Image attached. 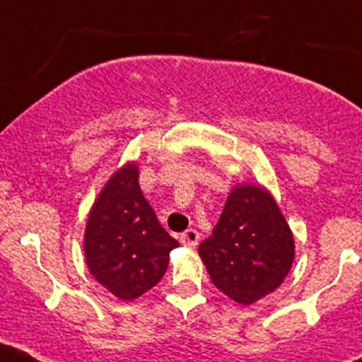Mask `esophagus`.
Here are the masks:
<instances>
[{
    "mask_svg": "<svg viewBox=\"0 0 362 362\" xmlns=\"http://www.w3.org/2000/svg\"><path fill=\"white\" fill-rule=\"evenodd\" d=\"M200 242V233L197 229H187L180 234V243L185 247H197Z\"/></svg>",
    "mask_w": 362,
    "mask_h": 362,
    "instance_id": "esophagus-1",
    "label": "esophagus"
}]
</instances>
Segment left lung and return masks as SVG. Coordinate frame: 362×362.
Listing matches in <instances>:
<instances>
[{
    "label": "left lung",
    "instance_id": "8db88e82",
    "mask_svg": "<svg viewBox=\"0 0 362 362\" xmlns=\"http://www.w3.org/2000/svg\"><path fill=\"white\" fill-rule=\"evenodd\" d=\"M198 252L211 281L234 301L250 305L274 292L288 274L294 238L265 189L240 185Z\"/></svg>",
    "mask_w": 362,
    "mask_h": 362
}]
</instances>
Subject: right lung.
Instances as JSON below:
<instances>
[{"label":"right lung","mask_w":362,"mask_h":362,"mask_svg":"<svg viewBox=\"0 0 362 362\" xmlns=\"http://www.w3.org/2000/svg\"><path fill=\"white\" fill-rule=\"evenodd\" d=\"M178 247L139 185L135 164L113 175L97 198L84 234L93 278L120 299H135L157 285Z\"/></svg>","instance_id":"1"}]
</instances>
